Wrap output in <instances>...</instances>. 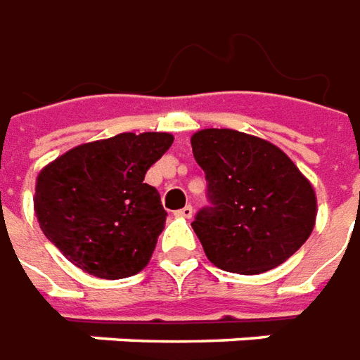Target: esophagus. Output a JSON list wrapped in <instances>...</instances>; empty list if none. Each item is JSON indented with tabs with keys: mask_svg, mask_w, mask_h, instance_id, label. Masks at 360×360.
Masks as SVG:
<instances>
[{
	"mask_svg": "<svg viewBox=\"0 0 360 360\" xmlns=\"http://www.w3.org/2000/svg\"><path fill=\"white\" fill-rule=\"evenodd\" d=\"M176 215H178V217H186V219H190V217L193 215V207H192V205H184V207L178 209V211H176Z\"/></svg>",
	"mask_w": 360,
	"mask_h": 360,
	"instance_id": "obj_1",
	"label": "esophagus"
}]
</instances>
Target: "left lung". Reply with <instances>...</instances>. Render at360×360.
<instances>
[{
  "label": "left lung",
  "mask_w": 360,
  "mask_h": 360,
  "mask_svg": "<svg viewBox=\"0 0 360 360\" xmlns=\"http://www.w3.org/2000/svg\"><path fill=\"white\" fill-rule=\"evenodd\" d=\"M192 151L205 172L209 201L192 229L211 264L264 274L307 242L316 221L314 190L281 149L234 129H201Z\"/></svg>",
  "instance_id": "8db88e82"
}]
</instances>
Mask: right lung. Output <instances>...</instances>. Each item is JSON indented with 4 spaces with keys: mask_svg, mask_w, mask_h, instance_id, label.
Listing matches in <instances>:
<instances>
[{
    "mask_svg": "<svg viewBox=\"0 0 360 360\" xmlns=\"http://www.w3.org/2000/svg\"><path fill=\"white\" fill-rule=\"evenodd\" d=\"M170 134H120L79 145L38 174L34 211L46 238L89 275L124 279L153 256L167 211L145 172Z\"/></svg>",
    "mask_w": 360,
    "mask_h": 360,
    "instance_id": "right-lung-1",
    "label": "right lung"
}]
</instances>
